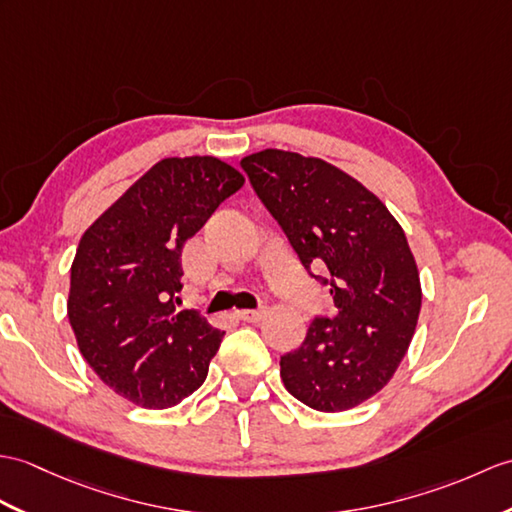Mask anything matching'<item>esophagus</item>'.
<instances>
[{"mask_svg": "<svg viewBox=\"0 0 512 512\" xmlns=\"http://www.w3.org/2000/svg\"><path fill=\"white\" fill-rule=\"evenodd\" d=\"M266 316V307H257V310H242L237 312V318L246 320V323H259L261 318Z\"/></svg>", "mask_w": 512, "mask_h": 512, "instance_id": "1", "label": "esophagus"}]
</instances>
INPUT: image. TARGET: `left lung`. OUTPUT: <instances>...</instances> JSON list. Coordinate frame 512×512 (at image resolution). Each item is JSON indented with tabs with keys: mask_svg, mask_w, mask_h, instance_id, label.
Listing matches in <instances>:
<instances>
[{
	"mask_svg": "<svg viewBox=\"0 0 512 512\" xmlns=\"http://www.w3.org/2000/svg\"><path fill=\"white\" fill-rule=\"evenodd\" d=\"M240 165L305 270H328L316 279L336 305L281 355L283 384L318 412L360 406L390 382L417 329L421 281L406 233L382 200L323 159L268 148Z\"/></svg>",
	"mask_w": 512,
	"mask_h": 512,
	"instance_id": "8db88e82",
	"label": "left lung"
}]
</instances>
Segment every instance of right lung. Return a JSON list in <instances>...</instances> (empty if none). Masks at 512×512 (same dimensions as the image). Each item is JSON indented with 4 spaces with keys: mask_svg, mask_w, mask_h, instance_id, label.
Segmentation results:
<instances>
[{
    "mask_svg": "<svg viewBox=\"0 0 512 512\" xmlns=\"http://www.w3.org/2000/svg\"><path fill=\"white\" fill-rule=\"evenodd\" d=\"M244 176L216 157H170L130 185L80 237L67 316L82 358L117 395L148 410L202 386L224 331L176 312L183 244Z\"/></svg>",
    "mask_w": 512,
    "mask_h": 512,
    "instance_id": "add662e5",
    "label": "right lung"
}]
</instances>
